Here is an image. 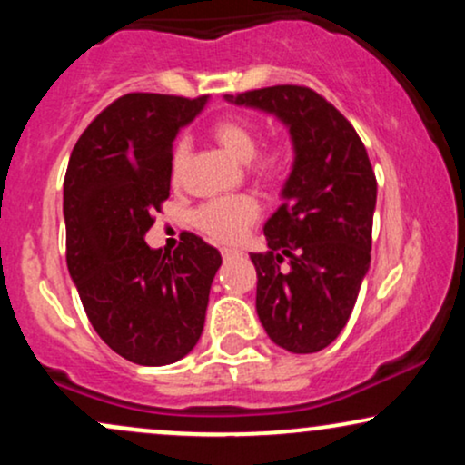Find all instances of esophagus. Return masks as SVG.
Here are the masks:
<instances>
[{
    "label": "esophagus",
    "instance_id": "obj_1",
    "mask_svg": "<svg viewBox=\"0 0 465 465\" xmlns=\"http://www.w3.org/2000/svg\"><path fill=\"white\" fill-rule=\"evenodd\" d=\"M221 253H223V260H232V258H236L238 251H233V249H223Z\"/></svg>",
    "mask_w": 465,
    "mask_h": 465
}]
</instances>
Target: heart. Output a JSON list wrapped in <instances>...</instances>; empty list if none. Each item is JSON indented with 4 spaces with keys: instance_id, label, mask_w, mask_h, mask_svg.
Returning a JSON list of instances; mask_svg holds the SVG:
<instances>
[{
    "instance_id": "b5f03b06",
    "label": "heart",
    "mask_w": 465,
    "mask_h": 465,
    "mask_svg": "<svg viewBox=\"0 0 465 465\" xmlns=\"http://www.w3.org/2000/svg\"><path fill=\"white\" fill-rule=\"evenodd\" d=\"M212 137L221 143L225 151L236 157L238 162H249V170L264 183L275 185L291 170L292 154L288 146H271L269 151L258 153L260 131L249 117L244 115H225L212 124ZM190 157V142L179 140L174 143L173 157H170V173L177 179ZM260 216V205L253 196L238 194L227 196V199H216L205 203L194 214L196 225L207 238L221 244H236L244 238L247 229L253 225L255 218Z\"/></svg>"
}]
</instances>
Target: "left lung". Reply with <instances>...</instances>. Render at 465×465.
<instances>
[{
	"instance_id": "1",
	"label": "left lung",
	"mask_w": 465,
	"mask_h": 465,
	"mask_svg": "<svg viewBox=\"0 0 465 465\" xmlns=\"http://www.w3.org/2000/svg\"><path fill=\"white\" fill-rule=\"evenodd\" d=\"M227 103L271 114L291 135L282 205L264 223L269 251L251 253L255 311L275 345L312 354L345 328L370 271L376 174L354 126L312 89L277 84Z\"/></svg>"
}]
</instances>
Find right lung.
<instances>
[{"instance_id":"add662e5","label":"right lung","mask_w":465,"mask_h":465,"mask_svg":"<svg viewBox=\"0 0 465 465\" xmlns=\"http://www.w3.org/2000/svg\"><path fill=\"white\" fill-rule=\"evenodd\" d=\"M207 95L126 94L84 129L63 183L67 269L100 339L135 365L177 362L199 343L223 258L194 233L170 251L146 244L170 196L181 126Z\"/></svg>"}]
</instances>
